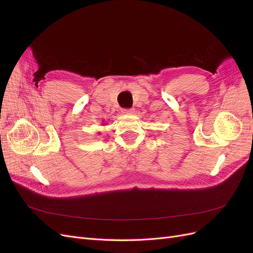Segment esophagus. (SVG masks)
I'll list each match as a JSON object with an SVG mask.
<instances>
[{"mask_svg": "<svg viewBox=\"0 0 253 253\" xmlns=\"http://www.w3.org/2000/svg\"><path fill=\"white\" fill-rule=\"evenodd\" d=\"M121 113L124 115H129V114H133L134 113V109H124L121 111Z\"/></svg>", "mask_w": 253, "mask_h": 253, "instance_id": "esophagus-1", "label": "esophagus"}]
</instances>
